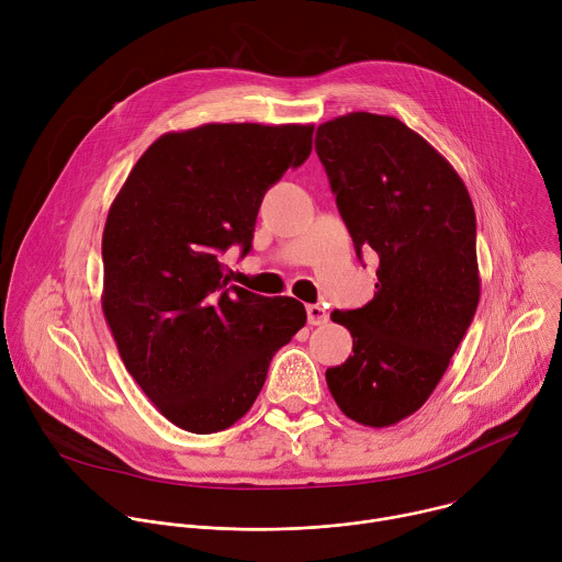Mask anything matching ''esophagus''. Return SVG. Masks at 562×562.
<instances>
[{
    "instance_id": "obj_1",
    "label": "esophagus",
    "mask_w": 562,
    "mask_h": 562,
    "mask_svg": "<svg viewBox=\"0 0 562 562\" xmlns=\"http://www.w3.org/2000/svg\"><path fill=\"white\" fill-rule=\"evenodd\" d=\"M306 317H308V325L311 327L329 323V313H327V308L323 304H306Z\"/></svg>"
}]
</instances>
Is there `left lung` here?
Masks as SVG:
<instances>
[{
  "mask_svg": "<svg viewBox=\"0 0 562 562\" xmlns=\"http://www.w3.org/2000/svg\"><path fill=\"white\" fill-rule=\"evenodd\" d=\"M315 153L358 260H380L373 300L331 313L353 356L327 369V384L345 416L389 427L425 405L475 315L473 204L447 159L389 115L317 126Z\"/></svg>",
  "mask_w": 562,
  "mask_h": 562,
  "instance_id": "obj_1",
  "label": "left lung"
}]
</instances>
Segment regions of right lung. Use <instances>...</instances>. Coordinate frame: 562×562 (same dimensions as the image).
Listing matches in <instances>:
<instances>
[{"label":"right lung","instance_id":"add662e5","mask_svg":"<svg viewBox=\"0 0 562 562\" xmlns=\"http://www.w3.org/2000/svg\"><path fill=\"white\" fill-rule=\"evenodd\" d=\"M313 126L206 124L137 159L102 237L104 315L120 356L173 425L243 418L271 358L306 323L295 297L228 284L220 256L251 251L265 193L311 153Z\"/></svg>","mask_w":562,"mask_h":562}]
</instances>
